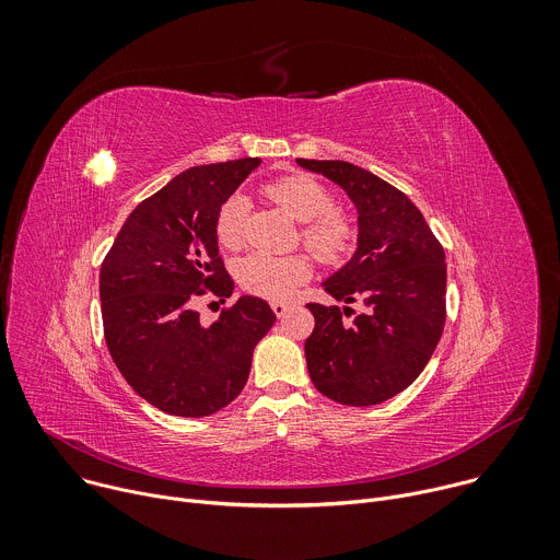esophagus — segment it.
Wrapping results in <instances>:
<instances>
[{
    "label": "esophagus",
    "mask_w": 560,
    "mask_h": 560,
    "mask_svg": "<svg viewBox=\"0 0 560 560\" xmlns=\"http://www.w3.org/2000/svg\"><path fill=\"white\" fill-rule=\"evenodd\" d=\"M270 305H272V312H275L277 316H283V314L290 310V305H288V303H283V301H272Z\"/></svg>",
    "instance_id": "esophagus-1"
}]
</instances>
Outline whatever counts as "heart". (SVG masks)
<instances>
[{
	"label": "heart",
	"instance_id": "1",
	"mask_svg": "<svg viewBox=\"0 0 560 560\" xmlns=\"http://www.w3.org/2000/svg\"><path fill=\"white\" fill-rule=\"evenodd\" d=\"M266 192L281 203L296 221L303 223L305 246L328 264L343 261L354 244L352 221L335 210V195L310 175L294 173L279 177L266 186ZM248 199L244 195L228 197L214 221V234L221 248H242L246 236ZM312 275L305 255H264L255 253L234 264V279L246 292L272 301L290 299Z\"/></svg>",
	"mask_w": 560,
	"mask_h": 560
}]
</instances>
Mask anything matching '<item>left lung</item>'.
<instances>
[{
  "mask_svg": "<svg viewBox=\"0 0 560 560\" xmlns=\"http://www.w3.org/2000/svg\"><path fill=\"white\" fill-rule=\"evenodd\" d=\"M337 184L357 208V250L324 290L339 305L307 303L314 330L305 363L314 387L332 401L368 408L404 392L428 365L445 326V253L421 210L394 186L348 162L296 159ZM366 312L342 324L347 305Z\"/></svg>",
  "mask_w": 560,
  "mask_h": 560,
  "instance_id": "1",
  "label": "left lung"
}]
</instances>
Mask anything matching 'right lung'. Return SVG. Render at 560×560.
<instances>
[{
    "mask_svg": "<svg viewBox=\"0 0 560 560\" xmlns=\"http://www.w3.org/2000/svg\"><path fill=\"white\" fill-rule=\"evenodd\" d=\"M261 166L259 156L195 166L143 199L124 221L100 272L108 352L128 385L173 417L201 419L242 394L257 343L277 314L238 296L201 326L195 299H228L214 221L221 203Z\"/></svg>",
    "mask_w": 560,
    "mask_h": 560,
    "instance_id": "1",
    "label": "right lung"
}]
</instances>
